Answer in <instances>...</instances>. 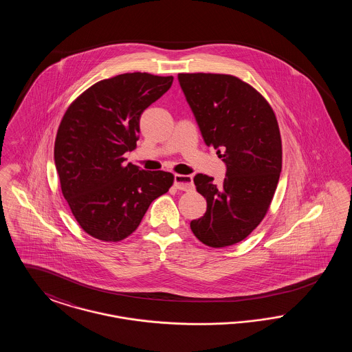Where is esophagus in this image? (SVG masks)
Listing matches in <instances>:
<instances>
[{
  "label": "esophagus",
  "instance_id": "34e87169",
  "mask_svg": "<svg viewBox=\"0 0 352 352\" xmlns=\"http://www.w3.org/2000/svg\"><path fill=\"white\" fill-rule=\"evenodd\" d=\"M174 186L178 188V190H182V191H188L194 187V182H192V177L190 175H184V174H177L174 177Z\"/></svg>",
  "mask_w": 352,
  "mask_h": 352
}]
</instances>
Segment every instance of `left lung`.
<instances>
[{"instance_id": "8db88e82", "label": "left lung", "mask_w": 352, "mask_h": 352, "mask_svg": "<svg viewBox=\"0 0 352 352\" xmlns=\"http://www.w3.org/2000/svg\"><path fill=\"white\" fill-rule=\"evenodd\" d=\"M207 146L227 165L221 186L197 174V191L207 201L204 217L190 223L211 248L244 240L268 212L283 168L276 115L251 84L226 74H178Z\"/></svg>"}]
</instances>
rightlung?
<instances>
[{
    "label": "right lung",
    "mask_w": 352,
    "mask_h": 352,
    "mask_svg": "<svg viewBox=\"0 0 352 352\" xmlns=\"http://www.w3.org/2000/svg\"><path fill=\"white\" fill-rule=\"evenodd\" d=\"M171 83L173 76L121 74L91 85L63 115L55 166L74 218L92 237L124 240L173 186L171 173L140 170L124 157L137 146L141 113Z\"/></svg>",
    "instance_id": "add662e5"
}]
</instances>
